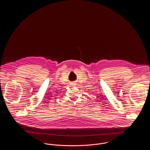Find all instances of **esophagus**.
<instances>
[{"instance_id":"esophagus-1","label":"esophagus","mask_w":150,"mask_h":150,"mask_svg":"<svg viewBox=\"0 0 150 150\" xmlns=\"http://www.w3.org/2000/svg\"><path fill=\"white\" fill-rule=\"evenodd\" d=\"M75 84H74V83H71L72 86H75Z\"/></svg>"}]
</instances>
